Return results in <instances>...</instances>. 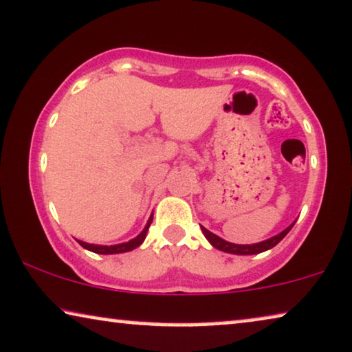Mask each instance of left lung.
<instances>
[{
  "instance_id": "obj_1",
  "label": "left lung",
  "mask_w": 352,
  "mask_h": 352,
  "mask_svg": "<svg viewBox=\"0 0 352 352\" xmlns=\"http://www.w3.org/2000/svg\"><path fill=\"white\" fill-rule=\"evenodd\" d=\"M294 223L295 222L290 223L287 228H284V230L281 233H278V235H274L272 238L265 239V241L256 243V244L228 243V241H226V239H222L221 236L214 235L212 232L206 230V228L203 227V226H201V232H203V235L206 236L208 241H210L214 248L219 249V251L228 252V254H236V256H252V254H261V252H265V251H268V249H272V248L276 246V244L281 241V239L290 232V228L294 227Z\"/></svg>"
}]
</instances>
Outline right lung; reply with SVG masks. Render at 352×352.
Here are the masks:
<instances>
[{
	"label": "right lung",
	"instance_id": "obj_1",
	"mask_svg": "<svg viewBox=\"0 0 352 352\" xmlns=\"http://www.w3.org/2000/svg\"><path fill=\"white\" fill-rule=\"evenodd\" d=\"M152 217H154V214H151L149 221H147L146 227L142 228V232L140 233V235L136 236V238H133V239H130V241H126V243L113 244V246H103V244H90V243L80 241V239H78V243L84 249H87V251H91V252H95V254H122V252L133 251V249L141 246L142 241H144V239H146L147 230H149V227H151V223H152Z\"/></svg>",
	"mask_w": 352,
	"mask_h": 352
}]
</instances>
